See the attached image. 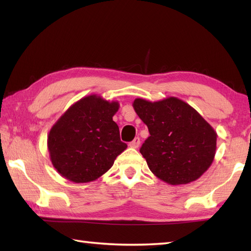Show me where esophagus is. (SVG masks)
Here are the masks:
<instances>
[{"instance_id":"34e87169","label":"esophagus","mask_w":251,"mask_h":251,"mask_svg":"<svg viewBox=\"0 0 251 251\" xmlns=\"http://www.w3.org/2000/svg\"><path fill=\"white\" fill-rule=\"evenodd\" d=\"M139 146H140V138L139 137H136L135 139L129 143V147L132 149H137Z\"/></svg>"}]
</instances>
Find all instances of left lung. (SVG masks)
Instances as JSON below:
<instances>
[{"instance_id": "1", "label": "left lung", "mask_w": 251, "mask_h": 251, "mask_svg": "<svg viewBox=\"0 0 251 251\" xmlns=\"http://www.w3.org/2000/svg\"><path fill=\"white\" fill-rule=\"evenodd\" d=\"M132 106L150 132L140 153L154 176L168 184H188L210 167L218 135L193 106L177 97L136 98Z\"/></svg>"}]
</instances>
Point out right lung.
<instances>
[{"label": "right lung", "instance_id": "obj_1", "mask_svg": "<svg viewBox=\"0 0 251 251\" xmlns=\"http://www.w3.org/2000/svg\"><path fill=\"white\" fill-rule=\"evenodd\" d=\"M120 103L92 94L77 100L57 120L47 135L52 166L74 183L97 180L126 150L113 116Z\"/></svg>", "mask_w": 251, "mask_h": 251}]
</instances>
